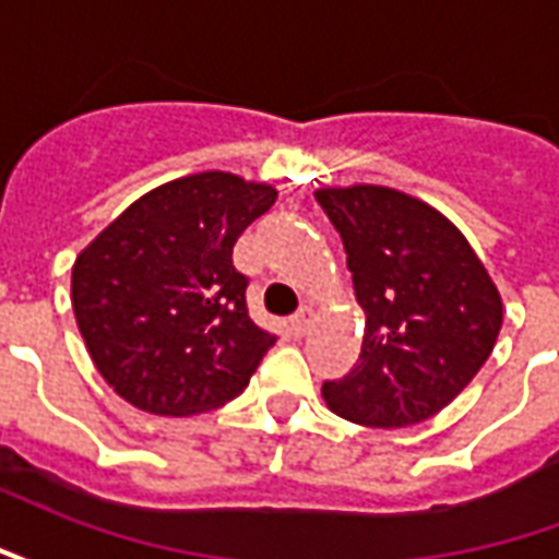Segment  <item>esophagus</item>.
Listing matches in <instances>:
<instances>
[{"label":"esophagus","instance_id":"34e87169","mask_svg":"<svg viewBox=\"0 0 559 559\" xmlns=\"http://www.w3.org/2000/svg\"><path fill=\"white\" fill-rule=\"evenodd\" d=\"M311 323H314V308H308V305H305V308H299V311L290 317V332L296 335V338H302Z\"/></svg>","mask_w":559,"mask_h":559}]
</instances>
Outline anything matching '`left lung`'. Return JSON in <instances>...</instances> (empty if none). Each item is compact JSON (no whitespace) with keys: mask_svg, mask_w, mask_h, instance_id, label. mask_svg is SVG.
Returning <instances> with one entry per match:
<instances>
[{"mask_svg":"<svg viewBox=\"0 0 559 559\" xmlns=\"http://www.w3.org/2000/svg\"><path fill=\"white\" fill-rule=\"evenodd\" d=\"M365 338L350 374L323 383L344 419L404 428L431 419L476 377L503 326V302L455 224L383 185L323 188Z\"/></svg>","mask_w":559,"mask_h":559,"instance_id":"left-lung-1","label":"left lung"}]
</instances>
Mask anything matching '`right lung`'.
<instances>
[{
  "mask_svg": "<svg viewBox=\"0 0 559 559\" xmlns=\"http://www.w3.org/2000/svg\"><path fill=\"white\" fill-rule=\"evenodd\" d=\"M275 197L233 173L185 176L131 203L78 257L74 317L116 395L194 416L248 386L278 338L248 317L233 245Z\"/></svg>",
  "mask_w": 559,
  "mask_h": 559,
  "instance_id": "1",
  "label": "right lung"
}]
</instances>
